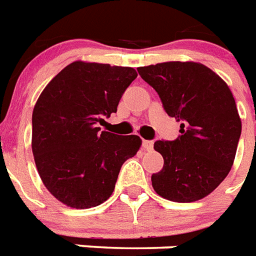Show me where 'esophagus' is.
<instances>
[{
	"instance_id": "esophagus-1",
	"label": "esophagus",
	"mask_w": 256,
	"mask_h": 256,
	"mask_svg": "<svg viewBox=\"0 0 256 256\" xmlns=\"http://www.w3.org/2000/svg\"><path fill=\"white\" fill-rule=\"evenodd\" d=\"M142 148H144L145 150H152L153 141L152 140H142Z\"/></svg>"
}]
</instances>
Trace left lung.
<instances>
[{
  "instance_id": "8db88e82",
  "label": "left lung",
  "mask_w": 256,
  "mask_h": 256,
  "mask_svg": "<svg viewBox=\"0 0 256 256\" xmlns=\"http://www.w3.org/2000/svg\"><path fill=\"white\" fill-rule=\"evenodd\" d=\"M162 107L181 122L174 141H156L164 166L152 174L154 192L173 202H194L216 189L234 164L242 122L234 96L209 67L165 62L138 67Z\"/></svg>"
}]
</instances>
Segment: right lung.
<instances>
[{
    "label": "right lung",
    "instance_id": "add662e5",
    "mask_svg": "<svg viewBox=\"0 0 256 256\" xmlns=\"http://www.w3.org/2000/svg\"><path fill=\"white\" fill-rule=\"evenodd\" d=\"M132 67L76 60L44 87L32 111V149L46 189L75 209L103 204L115 189L120 168L141 146L136 134L100 132L103 116L118 111Z\"/></svg>",
    "mask_w": 256,
    "mask_h": 256
}]
</instances>
